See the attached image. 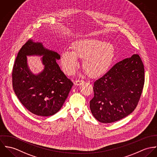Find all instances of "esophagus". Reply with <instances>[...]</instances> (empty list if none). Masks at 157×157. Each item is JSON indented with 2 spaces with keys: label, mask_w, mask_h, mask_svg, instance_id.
Returning a JSON list of instances; mask_svg holds the SVG:
<instances>
[{
  "label": "esophagus",
  "mask_w": 157,
  "mask_h": 157,
  "mask_svg": "<svg viewBox=\"0 0 157 157\" xmlns=\"http://www.w3.org/2000/svg\"><path fill=\"white\" fill-rule=\"evenodd\" d=\"M85 83L86 82L82 80H77L74 82V84L75 86H81V85H84Z\"/></svg>",
  "instance_id": "esophagus-1"
}]
</instances>
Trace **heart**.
I'll return each mask as SVG.
<instances>
[{
    "label": "heart",
    "instance_id": "1",
    "mask_svg": "<svg viewBox=\"0 0 157 157\" xmlns=\"http://www.w3.org/2000/svg\"><path fill=\"white\" fill-rule=\"evenodd\" d=\"M71 52L64 51L61 55V64L65 73L71 75L78 67L77 58L83 60L82 68L91 78H97L109 69L115 56L113 45L100 40L86 38L72 43Z\"/></svg>",
    "mask_w": 157,
    "mask_h": 157
}]
</instances>
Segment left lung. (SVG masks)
<instances>
[{
	"label": "left lung",
	"instance_id": "8db88e82",
	"mask_svg": "<svg viewBox=\"0 0 157 157\" xmlns=\"http://www.w3.org/2000/svg\"><path fill=\"white\" fill-rule=\"evenodd\" d=\"M144 83V66L138 54L116 63L94 82L90 102L92 114L104 123L128 116L139 103Z\"/></svg>",
	"mask_w": 157,
	"mask_h": 157
}]
</instances>
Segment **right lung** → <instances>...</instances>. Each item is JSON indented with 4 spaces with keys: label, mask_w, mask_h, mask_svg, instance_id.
<instances>
[{
    "label": "right lung",
    "mask_w": 157,
    "mask_h": 157,
    "mask_svg": "<svg viewBox=\"0 0 157 157\" xmlns=\"http://www.w3.org/2000/svg\"><path fill=\"white\" fill-rule=\"evenodd\" d=\"M42 56L44 69L36 75L29 69L27 56ZM60 55L29 39L20 49L12 73L13 87L18 99L31 113L39 116L56 113L66 100L73 82L61 70Z\"/></svg>",
    "instance_id": "obj_1"
}]
</instances>
